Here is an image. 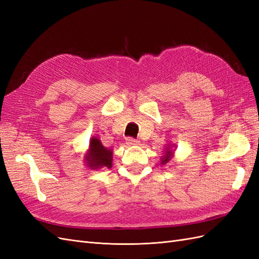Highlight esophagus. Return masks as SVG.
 <instances>
[{
    "mask_svg": "<svg viewBox=\"0 0 259 259\" xmlns=\"http://www.w3.org/2000/svg\"><path fill=\"white\" fill-rule=\"evenodd\" d=\"M125 142H126L127 145H138L139 144V140L133 138V137H127L126 139H125Z\"/></svg>",
    "mask_w": 259,
    "mask_h": 259,
    "instance_id": "esophagus-1",
    "label": "esophagus"
}]
</instances>
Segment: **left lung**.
I'll list each match as a JSON object with an SVG mask.
<instances>
[{
	"instance_id": "8db88e82",
	"label": "left lung",
	"mask_w": 259,
	"mask_h": 259,
	"mask_svg": "<svg viewBox=\"0 0 259 259\" xmlns=\"http://www.w3.org/2000/svg\"><path fill=\"white\" fill-rule=\"evenodd\" d=\"M171 154H173V153H171V151L169 150V149H167V150H166V154L165 155H164L163 156V159H162V164H165V163H167L169 160H170V155Z\"/></svg>"
}]
</instances>
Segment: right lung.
Masks as SVG:
<instances>
[{
    "instance_id": "right-lung-1",
    "label": "right lung",
    "mask_w": 259,
    "mask_h": 259,
    "mask_svg": "<svg viewBox=\"0 0 259 259\" xmlns=\"http://www.w3.org/2000/svg\"><path fill=\"white\" fill-rule=\"evenodd\" d=\"M85 158L88 161V165L92 168H110L112 165V151L101 145L100 140L97 138H92L90 151Z\"/></svg>"
}]
</instances>
